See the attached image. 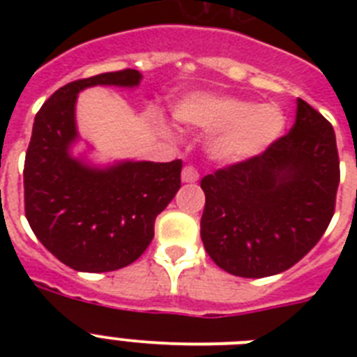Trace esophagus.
<instances>
[{
  "label": "esophagus",
  "instance_id": "obj_1",
  "mask_svg": "<svg viewBox=\"0 0 357 357\" xmlns=\"http://www.w3.org/2000/svg\"><path fill=\"white\" fill-rule=\"evenodd\" d=\"M198 172L193 168V166H185L184 169H182V182H185V184H193V182L198 181Z\"/></svg>",
  "mask_w": 357,
  "mask_h": 357
}]
</instances>
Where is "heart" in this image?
<instances>
[{"instance_id":"b5f03b06","label":"heart","mask_w":357,"mask_h":357,"mask_svg":"<svg viewBox=\"0 0 357 357\" xmlns=\"http://www.w3.org/2000/svg\"><path fill=\"white\" fill-rule=\"evenodd\" d=\"M176 121L213 132L207 153L223 164H239L263 155L279 141L286 127L284 112L273 103L234 96L189 94L175 105Z\"/></svg>"}]
</instances>
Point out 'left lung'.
Segmentation results:
<instances>
[{"label": "left lung", "instance_id": "left-lung-1", "mask_svg": "<svg viewBox=\"0 0 357 357\" xmlns=\"http://www.w3.org/2000/svg\"><path fill=\"white\" fill-rule=\"evenodd\" d=\"M338 184L333 125L298 98L295 125L270 150L202 178L204 247L232 275L284 272L329 227Z\"/></svg>", "mask_w": 357, "mask_h": 357}]
</instances>
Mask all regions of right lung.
Wrapping results in <instances>:
<instances>
[{
    "label": "right lung",
    "instance_id": "1",
    "mask_svg": "<svg viewBox=\"0 0 357 357\" xmlns=\"http://www.w3.org/2000/svg\"><path fill=\"white\" fill-rule=\"evenodd\" d=\"M135 69L71 82L37 112L24 159V213L33 234L77 272L134 263L153 239L157 214L181 189L182 160H121L98 168L73 157L78 93L94 85L137 87Z\"/></svg>",
    "mask_w": 357,
    "mask_h": 357
}]
</instances>
